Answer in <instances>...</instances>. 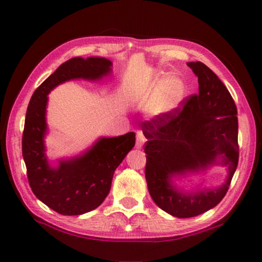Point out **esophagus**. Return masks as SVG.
<instances>
[{
    "label": "esophagus",
    "instance_id": "esophagus-1",
    "mask_svg": "<svg viewBox=\"0 0 262 262\" xmlns=\"http://www.w3.org/2000/svg\"><path fill=\"white\" fill-rule=\"evenodd\" d=\"M145 141H146V138H145V136H144L143 132L142 130H137L136 132V148H138V149L143 148L144 143H145Z\"/></svg>",
    "mask_w": 262,
    "mask_h": 262
}]
</instances>
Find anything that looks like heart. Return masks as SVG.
<instances>
[{
    "mask_svg": "<svg viewBox=\"0 0 262 262\" xmlns=\"http://www.w3.org/2000/svg\"><path fill=\"white\" fill-rule=\"evenodd\" d=\"M185 84L178 79H170L159 83L151 91L140 99L142 104L148 107L149 114L154 117L168 115L176 110L185 97Z\"/></svg>",
    "mask_w": 262,
    "mask_h": 262,
    "instance_id": "obj_1",
    "label": "heart"
}]
</instances>
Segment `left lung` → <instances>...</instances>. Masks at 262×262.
<instances>
[{
  "label": "left lung",
  "instance_id": "left-lung-1",
  "mask_svg": "<svg viewBox=\"0 0 262 262\" xmlns=\"http://www.w3.org/2000/svg\"><path fill=\"white\" fill-rule=\"evenodd\" d=\"M187 65L198 77V94L183 101L182 109L143 121L141 127L147 140L144 151L149 194L161 209L178 219L214 208L229 190L238 162L234 100L204 63ZM213 166L227 168L221 186L206 187L203 178L193 182L192 175L203 174Z\"/></svg>",
  "mask_w": 262,
  "mask_h": 262
}]
</instances>
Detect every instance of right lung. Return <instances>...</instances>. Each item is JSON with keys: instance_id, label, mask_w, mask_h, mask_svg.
I'll use <instances>...</instances> for the list:
<instances>
[{"instance_id": "obj_1", "label": "right lung", "mask_w": 262, "mask_h": 262, "mask_svg": "<svg viewBox=\"0 0 262 262\" xmlns=\"http://www.w3.org/2000/svg\"><path fill=\"white\" fill-rule=\"evenodd\" d=\"M113 72L104 57L66 60L33 92L27 109L22 136V157L32 192L62 215H82L99 207L108 196L115 170L135 145V133L99 137L77 155L55 160L47 157L48 94L71 80L100 81Z\"/></svg>"}]
</instances>
